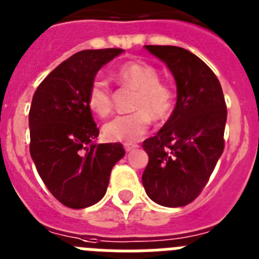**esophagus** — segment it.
<instances>
[{"instance_id":"1","label":"esophagus","mask_w":259,"mask_h":259,"mask_svg":"<svg viewBox=\"0 0 259 259\" xmlns=\"http://www.w3.org/2000/svg\"><path fill=\"white\" fill-rule=\"evenodd\" d=\"M123 147H125V151L130 152V151H133V150H136L138 146H137V145H129V143H126V145L123 146Z\"/></svg>"}]
</instances>
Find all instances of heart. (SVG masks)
<instances>
[{
  "label": "heart",
  "instance_id": "1",
  "mask_svg": "<svg viewBox=\"0 0 259 259\" xmlns=\"http://www.w3.org/2000/svg\"><path fill=\"white\" fill-rule=\"evenodd\" d=\"M114 76L122 86L138 91L134 103L137 112L116 116L105 123L103 133L111 142H136L147 132L152 118L164 121L172 114L176 95L172 87L160 82L156 67L147 62H125L117 67ZM87 104L100 117H105L112 111V90L105 78L98 75L92 79L87 92Z\"/></svg>",
  "mask_w": 259,
  "mask_h": 259
}]
</instances>
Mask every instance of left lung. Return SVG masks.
<instances>
[{
	"mask_svg": "<svg viewBox=\"0 0 259 259\" xmlns=\"http://www.w3.org/2000/svg\"><path fill=\"white\" fill-rule=\"evenodd\" d=\"M175 76L177 102L157 134L143 142L147 195L165 207L193 202L207 184L224 150L227 105L217 75L201 58L180 47L145 46Z\"/></svg>",
	"mask_w": 259,
	"mask_h": 259,
	"instance_id": "8db88e82",
	"label": "left lung"
}]
</instances>
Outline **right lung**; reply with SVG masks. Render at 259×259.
I'll return each mask as SVG.
<instances>
[{"instance_id":"right-lung-1","label":"right lung","mask_w":259,"mask_h":259,"mask_svg":"<svg viewBox=\"0 0 259 259\" xmlns=\"http://www.w3.org/2000/svg\"><path fill=\"white\" fill-rule=\"evenodd\" d=\"M120 48L80 51L58 65L33 94L30 152L52 195L70 208L98 203L107 192L114 164L125 155L121 143H100L87 92L103 65Z\"/></svg>"}]
</instances>
